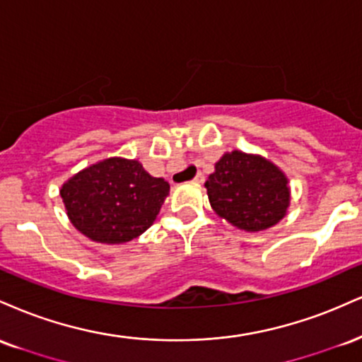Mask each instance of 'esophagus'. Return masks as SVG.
<instances>
[{
  "label": "esophagus",
  "mask_w": 362,
  "mask_h": 362,
  "mask_svg": "<svg viewBox=\"0 0 362 362\" xmlns=\"http://www.w3.org/2000/svg\"><path fill=\"white\" fill-rule=\"evenodd\" d=\"M194 182H197V185H202V182L203 181H205V176H203V174L202 173H198L197 174V176H194V180H193Z\"/></svg>",
  "instance_id": "obj_1"
}]
</instances>
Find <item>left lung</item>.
I'll return each instance as SVG.
<instances>
[{"label":"left lung","mask_w":362,"mask_h":362,"mask_svg":"<svg viewBox=\"0 0 362 362\" xmlns=\"http://www.w3.org/2000/svg\"><path fill=\"white\" fill-rule=\"evenodd\" d=\"M205 188L215 214L245 232L273 227L290 206V186L281 169L240 151L222 156Z\"/></svg>","instance_id":"8db88e82"}]
</instances>
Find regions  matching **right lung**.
Here are the masks:
<instances>
[{"label":"right lung","instance_id":"add662e5","mask_svg":"<svg viewBox=\"0 0 362 362\" xmlns=\"http://www.w3.org/2000/svg\"><path fill=\"white\" fill-rule=\"evenodd\" d=\"M168 193V181L151 176L139 160L122 157L89 165L61 188L71 223L101 244H123L146 232Z\"/></svg>","mask_w":362,"mask_h":362}]
</instances>
